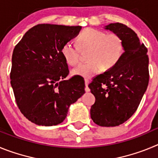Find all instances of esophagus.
<instances>
[{"instance_id":"1","label":"esophagus","mask_w":158,"mask_h":158,"mask_svg":"<svg viewBox=\"0 0 158 158\" xmlns=\"http://www.w3.org/2000/svg\"><path fill=\"white\" fill-rule=\"evenodd\" d=\"M85 86H86V87H88V85H89V79L85 78Z\"/></svg>"}]
</instances>
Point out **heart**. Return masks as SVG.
I'll return each instance as SVG.
<instances>
[{
  "label": "heart",
  "instance_id": "b5f03b06",
  "mask_svg": "<svg viewBox=\"0 0 158 158\" xmlns=\"http://www.w3.org/2000/svg\"><path fill=\"white\" fill-rule=\"evenodd\" d=\"M79 46L68 41L62 47V54L67 63L77 65L81 61V50L90 51V62L75 68L72 73L85 78L92 77L102 70L103 67L111 68L118 62L123 53V41L115 33H109L96 28H87L78 37Z\"/></svg>",
  "mask_w": 158,
  "mask_h": 158
}]
</instances>
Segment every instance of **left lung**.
Segmentation results:
<instances>
[{
	"label": "left lung",
	"instance_id": "left-lung-1",
	"mask_svg": "<svg viewBox=\"0 0 158 158\" xmlns=\"http://www.w3.org/2000/svg\"><path fill=\"white\" fill-rule=\"evenodd\" d=\"M106 29L122 38L124 52L112 68L95 77L89 85L96 98L90 115L99 126L116 127L139 107L149 84V58L146 46L127 25L110 23Z\"/></svg>",
	"mask_w": 158,
	"mask_h": 158
}]
</instances>
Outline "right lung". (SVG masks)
Listing matches in <instances>:
<instances>
[{
    "mask_svg": "<svg viewBox=\"0 0 158 158\" xmlns=\"http://www.w3.org/2000/svg\"><path fill=\"white\" fill-rule=\"evenodd\" d=\"M81 26L41 23L29 29L16 45L12 58L11 85L19 111L40 126L63 122L70 104L85 93V81L69 75L62 54Z\"/></svg>",
    "mask_w": 158,
    "mask_h": 158,
    "instance_id": "obj_1",
    "label": "right lung"
}]
</instances>
